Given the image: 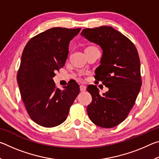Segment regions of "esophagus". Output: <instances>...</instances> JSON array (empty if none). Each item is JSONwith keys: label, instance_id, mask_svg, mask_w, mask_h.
Listing matches in <instances>:
<instances>
[{"label": "esophagus", "instance_id": "1", "mask_svg": "<svg viewBox=\"0 0 159 159\" xmlns=\"http://www.w3.org/2000/svg\"><path fill=\"white\" fill-rule=\"evenodd\" d=\"M86 90V86L85 85H80V90L81 91V92H84Z\"/></svg>", "mask_w": 159, "mask_h": 159}]
</instances>
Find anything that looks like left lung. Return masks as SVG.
<instances>
[{"instance_id": "8db88e82", "label": "left lung", "mask_w": 159, "mask_h": 159, "mask_svg": "<svg viewBox=\"0 0 159 159\" xmlns=\"http://www.w3.org/2000/svg\"><path fill=\"white\" fill-rule=\"evenodd\" d=\"M80 36L101 48L100 65L95 78L109 88L100 95L96 85L88 86L93 98L87 107L88 116L99 127H115L127 117L140 90L138 50L127 37L111 26L85 29Z\"/></svg>"}]
</instances>
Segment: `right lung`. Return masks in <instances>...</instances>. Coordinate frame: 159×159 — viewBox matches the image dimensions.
Wrapping results in <instances>:
<instances>
[{"label":"right lung","instance_id":"1","mask_svg":"<svg viewBox=\"0 0 159 159\" xmlns=\"http://www.w3.org/2000/svg\"><path fill=\"white\" fill-rule=\"evenodd\" d=\"M80 29H48L30 39L23 50L17 76L19 88L29 116L43 127L62 123L79 94L76 81L61 90L52 79L55 72L64 66L69 43Z\"/></svg>","mask_w":159,"mask_h":159}]
</instances>
